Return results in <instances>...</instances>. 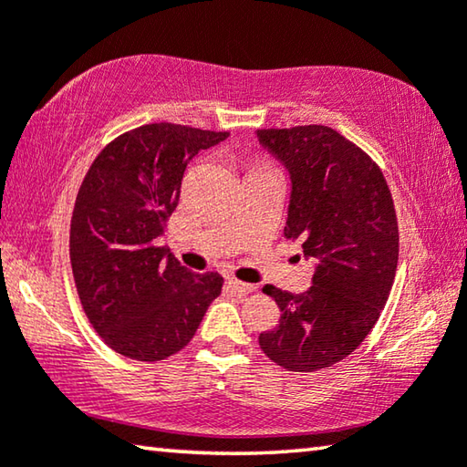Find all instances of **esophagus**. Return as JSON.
Instances as JSON below:
<instances>
[{
    "mask_svg": "<svg viewBox=\"0 0 467 467\" xmlns=\"http://www.w3.org/2000/svg\"><path fill=\"white\" fill-rule=\"evenodd\" d=\"M226 286L231 288L233 295H236V296L251 295V292H255V290H257V286H253V284H244V282L236 280V278H228V280H226Z\"/></svg>",
    "mask_w": 467,
    "mask_h": 467,
    "instance_id": "obj_1",
    "label": "esophagus"
}]
</instances>
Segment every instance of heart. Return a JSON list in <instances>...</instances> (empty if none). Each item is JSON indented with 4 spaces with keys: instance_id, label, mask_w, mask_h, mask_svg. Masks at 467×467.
Masks as SVG:
<instances>
[{
    "instance_id": "heart-1",
    "label": "heart",
    "mask_w": 467,
    "mask_h": 467,
    "mask_svg": "<svg viewBox=\"0 0 467 467\" xmlns=\"http://www.w3.org/2000/svg\"><path fill=\"white\" fill-rule=\"evenodd\" d=\"M253 171H267V169H262V167H255Z\"/></svg>"
}]
</instances>
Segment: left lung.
<instances>
[{
	"label": "left lung",
	"mask_w": 467,
	"mask_h": 467,
	"mask_svg": "<svg viewBox=\"0 0 467 467\" xmlns=\"http://www.w3.org/2000/svg\"><path fill=\"white\" fill-rule=\"evenodd\" d=\"M257 138L292 179L284 236L317 262L306 292L264 288L282 315L259 346L278 367L313 373L344 360L375 327L398 270V218L379 164L336 130L296 125Z\"/></svg>",
	"instance_id": "left-lung-1"
}]
</instances>
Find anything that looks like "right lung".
<instances>
[{"instance_id":"1","label":"right lung","mask_w":467,"mask_h":467,"mask_svg":"<svg viewBox=\"0 0 467 467\" xmlns=\"http://www.w3.org/2000/svg\"><path fill=\"white\" fill-rule=\"evenodd\" d=\"M226 138L177 123L141 125L109 141L78 189L69 224L78 296L102 342L123 357H172L223 290V275L185 270L158 239L187 162Z\"/></svg>"}]
</instances>
